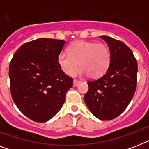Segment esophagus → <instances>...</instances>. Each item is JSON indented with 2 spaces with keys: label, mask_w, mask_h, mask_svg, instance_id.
Listing matches in <instances>:
<instances>
[{
  "label": "esophagus",
  "mask_w": 149,
  "mask_h": 149,
  "mask_svg": "<svg viewBox=\"0 0 149 149\" xmlns=\"http://www.w3.org/2000/svg\"><path fill=\"white\" fill-rule=\"evenodd\" d=\"M80 84V81L78 79H73V86H77V85H79Z\"/></svg>",
  "instance_id": "34e87169"
}]
</instances>
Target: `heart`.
Masks as SVG:
<instances>
[{
  "label": "heart",
  "instance_id": "1",
  "mask_svg": "<svg viewBox=\"0 0 149 149\" xmlns=\"http://www.w3.org/2000/svg\"><path fill=\"white\" fill-rule=\"evenodd\" d=\"M58 65L63 72L73 76L79 68L81 75L88 74L91 78L102 77L111 63V52L104 43L79 40L68 47V54L62 52L58 57Z\"/></svg>",
  "mask_w": 149,
  "mask_h": 149
}]
</instances>
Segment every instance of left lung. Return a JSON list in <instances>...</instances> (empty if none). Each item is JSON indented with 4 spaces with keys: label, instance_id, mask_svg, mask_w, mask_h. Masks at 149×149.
I'll return each instance as SVG.
<instances>
[{
    "label": "left lung",
    "instance_id": "8db88e82",
    "mask_svg": "<svg viewBox=\"0 0 149 149\" xmlns=\"http://www.w3.org/2000/svg\"><path fill=\"white\" fill-rule=\"evenodd\" d=\"M100 37L108 45L111 63L101 77L87 82L89 90L84 101L95 117L110 120L125 111L134 96L138 63L132 50L123 42L109 36Z\"/></svg>",
    "mask_w": 149,
    "mask_h": 149
}]
</instances>
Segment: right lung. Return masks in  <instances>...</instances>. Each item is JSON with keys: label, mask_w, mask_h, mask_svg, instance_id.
<instances>
[{"label": "right lung", "mask_w": 149, "mask_h": 149, "mask_svg": "<svg viewBox=\"0 0 149 149\" xmlns=\"http://www.w3.org/2000/svg\"><path fill=\"white\" fill-rule=\"evenodd\" d=\"M64 40L38 38L23 44L9 65L13 101L23 114L45 122L63 107L73 79L61 70L58 57Z\"/></svg>", "instance_id": "add662e5"}]
</instances>
